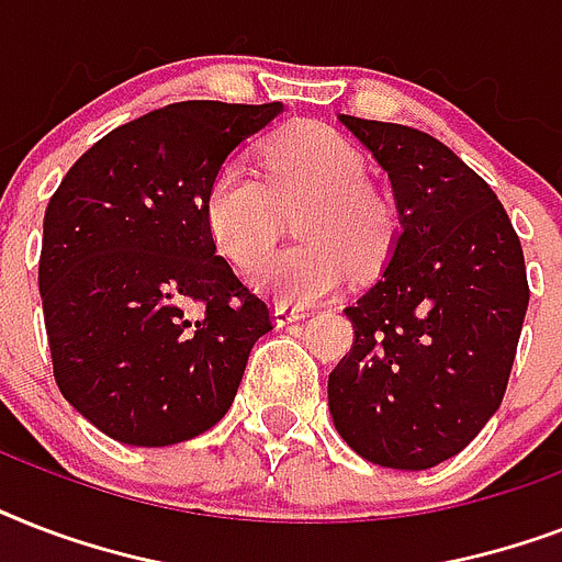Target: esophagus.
I'll return each mask as SVG.
<instances>
[{"instance_id":"obj_1","label":"esophagus","mask_w":562,"mask_h":562,"mask_svg":"<svg viewBox=\"0 0 562 562\" xmlns=\"http://www.w3.org/2000/svg\"><path fill=\"white\" fill-rule=\"evenodd\" d=\"M308 312L306 308H294V306H277L273 308V324L277 326H289V324H294V321H303V317H306Z\"/></svg>"}]
</instances>
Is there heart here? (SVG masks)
Returning <instances> with one entry per match:
<instances>
[{"label": "heart", "mask_w": 562, "mask_h": 562, "mask_svg": "<svg viewBox=\"0 0 562 562\" xmlns=\"http://www.w3.org/2000/svg\"><path fill=\"white\" fill-rule=\"evenodd\" d=\"M364 154L326 125H297L265 145L262 178L227 162L203 194V218L218 254L254 271L279 235V210L296 209L290 248L259 266L254 285L277 303L306 306L333 294L347 268L370 273L391 254L396 215L364 180Z\"/></svg>", "instance_id": "b5f03b06"}]
</instances>
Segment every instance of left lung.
I'll return each instance as SVG.
<instances>
[{
    "label": "left lung",
    "mask_w": 562,
    "mask_h": 562,
    "mask_svg": "<svg viewBox=\"0 0 562 562\" xmlns=\"http://www.w3.org/2000/svg\"><path fill=\"white\" fill-rule=\"evenodd\" d=\"M387 171L402 229L347 317L329 373L335 428L368 461L428 470L470 446L502 405L528 312L525 256L496 192L435 136L338 116Z\"/></svg>",
    "instance_id": "8db88e82"
}]
</instances>
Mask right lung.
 Segmentation results:
<instances>
[{
  "instance_id": "obj_1",
  "label": "right lung",
  "mask_w": 562,
  "mask_h": 562,
  "mask_svg": "<svg viewBox=\"0 0 562 562\" xmlns=\"http://www.w3.org/2000/svg\"><path fill=\"white\" fill-rule=\"evenodd\" d=\"M280 110H151L101 136L48 201L37 280L55 382L119 443L171 446L215 426L273 329L268 300L215 256L203 194Z\"/></svg>"
}]
</instances>
